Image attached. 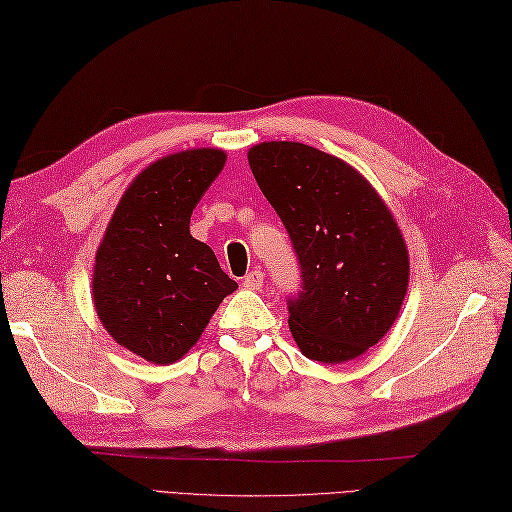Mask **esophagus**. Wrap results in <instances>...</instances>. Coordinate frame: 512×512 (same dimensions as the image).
Listing matches in <instances>:
<instances>
[{
	"label": "esophagus",
	"mask_w": 512,
	"mask_h": 512,
	"mask_svg": "<svg viewBox=\"0 0 512 512\" xmlns=\"http://www.w3.org/2000/svg\"><path fill=\"white\" fill-rule=\"evenodd\" d=\"M262 271L260 269H254V271H250L245 275V280H243V286L245 288H250V290H260L262 288Z\"/></svg>",
	"instance_id": "esophagus-1"
}]
</instances>
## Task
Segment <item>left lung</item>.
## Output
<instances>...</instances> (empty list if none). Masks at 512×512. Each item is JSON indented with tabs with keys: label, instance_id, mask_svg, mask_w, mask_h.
<instances>
[{
	"label": "left lung",
	"instance_id": "1",
	"mask_svg": "<svg viewBox=\"0 0 512 512\" xmlns=\"http://www.w3.org/2000/svg\"><path fill=\"white\" fill-rule=\"evenodd\" d=\"M250 168L280 215L301 284L288 295L301 353L342 364L377 344L403 306L409 254L392 213L351 165L299 142H262Z\"/></svg>",
	"mask_w": 512,
	"mask_h": 512
}]
</instances>
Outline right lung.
<instances>
[{"label": "right lung", "instance_id": "right-lung-1", "mask_svg": "<svg viewBox=\"0 0 512 512\" xmlns=\"http://www.w3.org/2000/svg\"><path fill=\"white\" fill-rule=\"evenodd\" d=\"M226 153L183 150L135 178L96 252L94 306L118 344L153 364H172L198 342L237 290L189 219L222 172Z\"/></svg>", "mask_w": 512, "mask_h": 512}]
</instances>
